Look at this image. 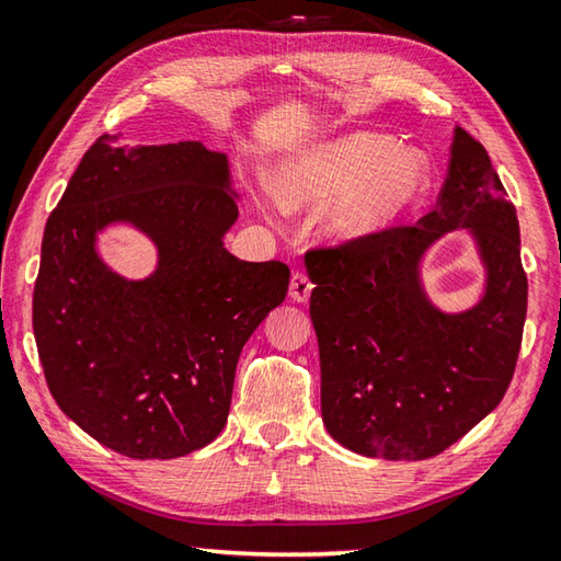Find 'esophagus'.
Listing matches in <instances>:
<instances>
[{
	"mask_svg": "<svg viewBox=\"0 0 561 561\" xmlns=\"http://www.w3.org/2000/svg\"><path fill=\"white\" fill-rule=\"evenodd\" d=\"M312 280L305 271H295L293 278H290V298L295 302H308L310 300V293H312Z\"/></svg>",
	"mask_w": 561,
	"mask_h": 561,
	"instance_id": "esophagus-1",
	"label": "esophagus"
}]
</instances>
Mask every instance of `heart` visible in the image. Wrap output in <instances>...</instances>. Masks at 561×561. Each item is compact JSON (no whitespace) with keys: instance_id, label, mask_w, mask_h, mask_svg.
Segmentation results:
<instances>
[{"instance_id":"1","label":"heart","mask_w":561,"mask_h":561,"mask_svg":"<svg viewBox=\"0 0 561 561\" xmlns=\"http://www.w3.org/2000/svg\"><path fill=\"white\" fill-rule=\"evenodd\" d=\"M430 187L425 156L398 149L393 136L354 131L300 153L280 175V203L327 207L324 234L340 247L366 244L412 213Z\"/></svg>"}]
</instances>
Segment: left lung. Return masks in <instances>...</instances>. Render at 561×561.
I'll use <instances>...</instances> for the list:
<instances>
[{
  "label": "left lung",
  "instance_id": "left-lung-1",
  "mask_svg": "<svg viewBox=\"0 0 561 561\" xmlns=\"http://www.w3.org/2000/svg\"><path fill=\"white\" fill-rule=\"evenodd\" d=\"M469 228L486 266L473 309L428 302L419 261L437 238ZM310 317L320 344L322 420L364 457L417 461L445 451L501 403L527 312L515 207L483 146L454 129L437 207L366 244L312 249Z\"/></svg>",
  "mask_w": 561,
  "mask_h": 561
}]
</instances>
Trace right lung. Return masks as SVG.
Segmentation results:
<instances>
[{
  "mask_svg": "<svg viewBox=\"0 0 561 561\" xmlns=\"http://www.w3.org/2000/svg\"><path fill=\"white\" fill-rule=\"evenodd\" d=\"M225 153L199 141L126 149L102 134L53 209L34 288V336L58 408L131 459H175L227 425L241 348L285 300L290 268L239 261ZM124 220L159 266L126 282L93 249Z\"/></svg>",
  "mask_w": 561,
  "mask_h": 561,
  "instance_id": "right-lung-1",
  "label": "right lung"
}]
</instances>
